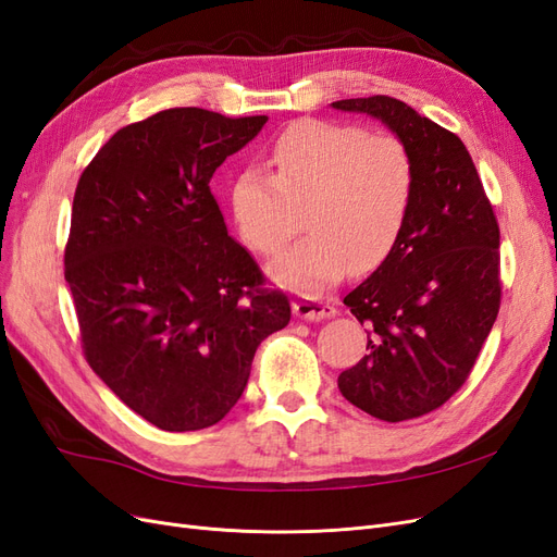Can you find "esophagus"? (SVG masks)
I'll use <instances>...</instances> for the list:
<instances>
[{
	"label": "esophagus",
	"instance_id": "34e87169",
	"mask_svg": "<svg viewBox=\"0 0 557 557\" xmlns=\"http://www.w3.org/2000/svg\"><path fill=\"white\" fill-rule=\"evenodd\" d=\"M293 313L301 320H309V323H318V320L336 315V309L330 305V301H323L318 297H297L293 301Z\"/></svg>",
	"mask_w": 557,
	"mask_h": 557
}]
</instances>
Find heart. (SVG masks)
Returning <instances> with one entry per match:
<instances>
[{
	"mask_svg": "<svg viewBox=\"0 0 557 557\" xmlns=\"http://www.w3.org/2000/svg\"><path fill=\"white\" fill-rule=\"evenodd\" d=\"M267 166L230 183V211L242 239L276 256L299 230L311 232L272 264L269 274L297 293H320L348 267H376L397 244L413 201L409 148L393 134L305 117L285 127Z\"/></svg>",
	"mask_w": 557,
	"mask_h": 557,
	"instance_id": "b5f03b06",
	"label": "heart"
}]
</instances>
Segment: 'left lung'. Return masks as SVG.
I'll return each mask as SVG.
<instances>
[{"instance_id": "1", "label": "left lung", "mask_w": 557, "mask_h": 557, "mask_svg": "<svg viewBox=\"0 0 557 557\" xmlns=\"http://www.w3.org/2000/svg\"><path fill=\"white\" fill-rule=\"evenodd\" d=\"M409 148L416 188L397 244L344 305L367 327V356L342 395L387 423L440 409L467 381L499 311V227L469 150L399 99H342Z\"/></svg>"}]
</instances>
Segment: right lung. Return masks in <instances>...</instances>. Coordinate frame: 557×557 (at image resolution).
Wrapping results in <instances>:
<instances>
[{
    "mask_svg": "<svg viewBox=\"0 0 557 557\" xmlns=\"http://www.w3.org/2000/svg\"><path fill=\"white\" fill-rule=\"evenodd\" d=\"M267 115L166 109L117 129L81 174L64 278L92 372L166 432L239 401L262 339L290 323L283 293L227 234L211 176Z\"/></svg>",
    "mask_w": 557,
    "mask_h": 557,
    "instance_id": "right-lung-1",
    "label": "right lung"
}]
</instances>
